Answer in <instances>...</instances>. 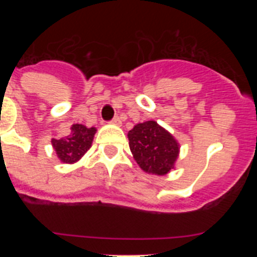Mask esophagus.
<instances>
[{"instance_id":"34e87169","label":"esophagus","mask_w":257,"mask_h":257,"mask_svg":"<svg viewBox=\"0 0 257 257\" xmlns=\"http://www.w3.org/2000/svg\"><path fill=\"white\" fill-rule=\"evenodd\" d=\"M110 123L117 124V126H119V124H121V119H119V117H114L112 119V121H110Z\"/></svg>"}]
</instances>
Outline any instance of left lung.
Returning a JSON list of instances; mask_svg holds the SVG:
<instances>
[{"instance_id": "obj_1", "label": "left lung", "mask_w": 257, "mask_h": 257, "mask_svg": "<svg viewBox=\"0 0 257 257\" xmlns=\"http://www.w3.org/2000/svg\"><path fill=\"white\" fill-rule=\"evenodd\" d=\"M127 136L134 160L143 171L163 176L175 169L180 144L156 121L135 124Z\"/></svg>"}]
</instances>
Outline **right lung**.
<instances>
[{
	"instance_id": "1",
	"label": "right lung",
	"mask_w": 257,
	"mask_h": 257,
	"mask_svg": "<svg viewBox=\"0 0 257 257\" xmlns=\"http://www.w3.org/2000/svg\"><path fill=\"white\" fill-rule=\"evenodd\" d=\"M96 128L86 127L85 124L73 123L70 126V133L60 139H52V148L60 162L73 165L78 162L86 152L91 148Z\"/></svg>"
}]
</instances>
